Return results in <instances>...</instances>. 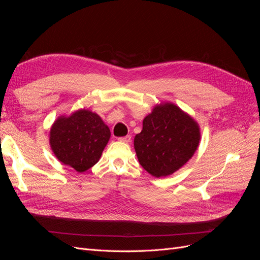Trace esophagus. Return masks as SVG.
<instances>
[{
    "label": "esophagus",
    "mask_w": 260,
    "mask_h": 260,
    "mask_svg": "<svg viewBox=\"0 0 260 260\" xmlns=\"http://www.w3.org/2000/svg\"><path fill=\"white\" fill-rule=\"evenodd\" d=\"M118 141H120V142H124V143H129L130 141H131V137L130 136H125V137L118 138Z\"/></svg>",
    "instance_id": "34e87169"
}]
</instances>
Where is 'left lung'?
<instances>
[{
	"label": "left lung",
	"mask_w": 260,
	"mask_h": 260,
	"mask_svg": "<svg viewBox=\"0 0 260 260\" xmlns=\"http://www.w3.org/2000/svg\"><path fill=\"white\" fill-rule=\"evenodd\" d=\"M201 139L199 124L170 103L155 106L135 138L138 159L156 178L174 174L191 158Z\"/></svg>",
	"instance_id": "obj_1"
}]
</instances>
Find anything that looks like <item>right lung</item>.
Instances as JSON below:
<instances>
[{
  "label": "right lung",
  "mask_w": 260,
  "mask_h": 260,
  "mask_svg": "<svg viewBox=\"0 0 260 260\" xmlns=\"http://www.w3.org/2000/svg\"><path fill=\"white\" fill-rule=\"evenodd\" d=\"M109 137L111 131L99 115L81 109L54 122L50 144L59 161L83 172L99 161Z\"/></svg>",
  "instance_id": "right-lung-1"
}]
</instances>
